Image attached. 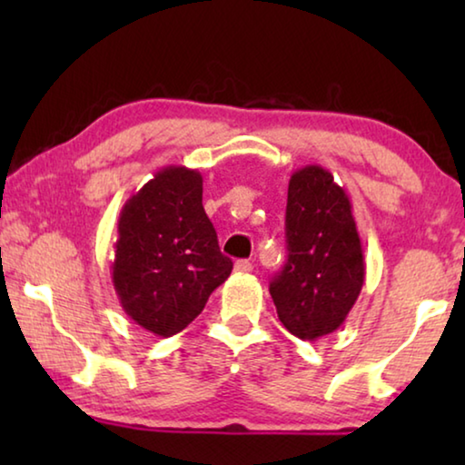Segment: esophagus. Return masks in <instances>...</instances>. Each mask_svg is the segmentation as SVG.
<instances>
[{
  "label": "esophagus",
  "mask_w": 465,
  "mask_h": 465,
  "mask_svg": "<svg viewBox=\"0 0 465 465\" xmlns=\"http://www.w3.org/2000/svg\"><path fill=\"white\" fill-rule=\"evenodd\" d=\"M233 269L238 271V272H243V274H246V272H250V271H252V262H250V261H238V262H235Z\"/></svg>",
  "instance_id": "1"
}]
</instances>
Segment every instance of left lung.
Segmentation results:
<instances>
[{"label": "left lung", "instance_id": "left-lung-1", "mask_svg": "<svg viewBox=\"0 0 465 465\" xmlns=\"http://www.w3.org/2000/svg\"><path fill=\"white\" fill-rule=\"evenodd\" d=\"M287 262L271 281L279 320L302 341L342 326L365 281L363 246L352 204L322 166H305L289 180Z\"/></svg>", "mask_w": 465, "mask_h": 465}]
</instances>
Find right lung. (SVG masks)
I'll use <instances>...</instances> for the list:
<instances>
[{"mask_svg": "<svg viewBox=\"0 0 465 465\" xmlns=\"http://www.w3.org/2000/svg\"><path fill=\"white\" fill-rule=\"evenodd\" d=\"M203 209V176L168 166L124 203L113 285L127 316L162 338L184 330L232 274Z\"/></svg>", "mask_w": 465, "mask_h": 465, "instance_id": "obj_1", "label": "right lung"}]
</instances>
